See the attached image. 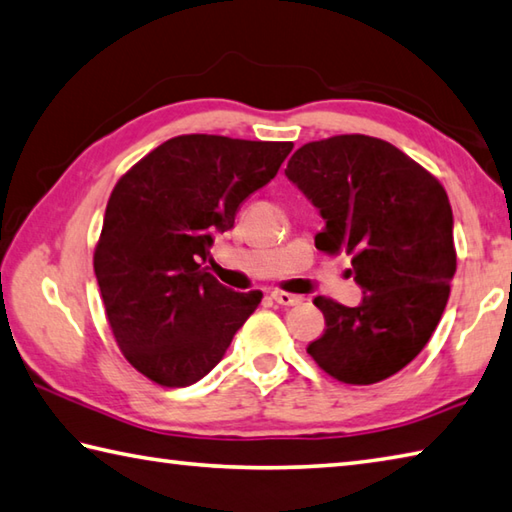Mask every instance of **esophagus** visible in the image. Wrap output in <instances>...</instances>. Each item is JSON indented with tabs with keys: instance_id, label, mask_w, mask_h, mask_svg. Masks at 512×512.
Listing matches in <instances>:
<instances>
[{
	"instance_id": "1",
	"label": "esophagus",
	"mask_w": 512,
	"mask_h": 512,
	"mask_svg": "<svg viewBox=\"0 0 512 512\" xmlns=\"http://www.w3.org/2000/svg\"><path fill=\"white\" fill-rule=\"evenodd\" d=\"M272 298L283 307H292V305H298L303 303V296H296V294H287V292H272Z\"/></svg>"
}]
</instances>
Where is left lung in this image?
<instances>
[{
    "label": "left lung",
    "instance_id": "left-lung-1",
    "mask_svg": "<svg viewBox=\"0 0 512 512\" xmlns=\"http://www.w3.org/2000/svg\"><path fill=\"white\" fill-rule=\"evenodd\" d=\"M285 176L321 211V252L352 256L363 301L316 296L325 332L307 354L336 381L379 383L417 356L446 310L457 269L452 209L430 171L394 144L352 133L307 142Z\"/></svg>",
    "mask_w": 512,
    "mask_h": 512
}]
</instances>
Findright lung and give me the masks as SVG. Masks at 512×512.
I'll use <instances>...</instances> for the list:
<instances>
[{"label": "right lung", "instance_id": "1", "mask_svg": "<svg viewBox=\"0 0 512 512\" xmlns=\"http://www.w3.org/2000/svg\"><path fill=\"white\" fill-rule=\"evenodd\" d=\"M292 147L191 133L162 142L113 187L95 278L124 359L153 383L200 381L258 307L263 292L220 285L205 260Z\"/></svg>", "mask_w": 512, "mask_h": 512}]
</instances>
